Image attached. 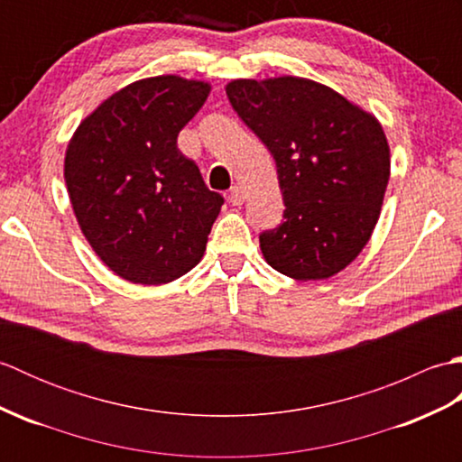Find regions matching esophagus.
Returning <instances> with one entry per match:
<instances>
[{"instance_id": "1", "label": "esophagus", "mask_w": 462, "mask_h": 462, "mask_svg": "<svg viewBox=\"0 0 462 462\" xmlns=\"http://www.w3.org/2000/svg\"><path fill=\"white\" fill-rule=\"evenodd\" d=\"M228 200L234 204V206H240L244 204V200H246V192H244L240 186H232L230 189V194H228Z\"/></svg>"}]
</instances>
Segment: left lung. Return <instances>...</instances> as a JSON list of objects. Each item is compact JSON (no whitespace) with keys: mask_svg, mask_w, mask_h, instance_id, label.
I'll list each match as a JSON object with an SVG mask.
<instances>
[{"mask_svg":"<svg viewBox=\"0 0 462 462\" xmlns=\"http://www.w3.org/2000/svg\"><path fill=\"white\" fill-rule=\"evenodd\" d=\"M226 95L276 161L286 210L260 234L263 258L293 280L331 278L359 256L379 220L391 169L383 126L301 77L236 79Z\"/></svg>","mask_w":462,"mask_h":462,"instance_id":"left-lung-1","label":"left lung"}]
</instances>
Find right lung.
I'll use <instances>...</instances> for the list:
<instances>
[{
	"label": "right lung",
	"mask_w": 462,
	"mask_h": 462,
	"mask_svg": "<svg viewBox=\"0 0 462 462\" xmlns=\"http://www.w3.org/2000/svg\"><path fill=\"white\" fill-rule=\"evenodd\" d=\"M210 85L161 75L134 81L77 126L65 182L77 222L116 276L143 286L190 272L224 199L208 190L179 133L208 99Z\"/></svg>",
	"instance_id": "add662e5"
}]
</instances>
